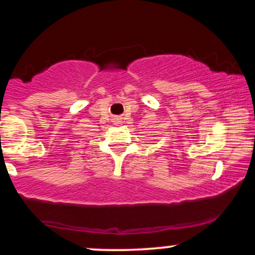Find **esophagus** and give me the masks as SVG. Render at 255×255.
Returning <instances> with one entry per match:
<instances>
[{
    "label": "esophagus",
    "mask_w": 255,
    "mask_h": 255,
    "mask_svg": "<svg viewBox=\"0 0 255 255\" xmlns=\"http://www.w3.org/2000/svg\"><path fill=\"white\" fill-rule=\"evenodd\" d=\"M113 124L115 126H119L122 124V118L121 116H114L113 118Z\"/></svg>",
    "instance_id": "obj_1"
}]
</instances>
